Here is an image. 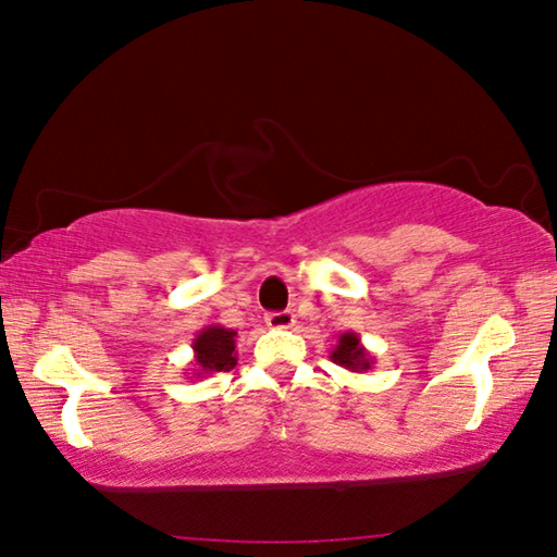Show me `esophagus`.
<instances>
[{"label": "esophagus", "instance_id": "1", "mask_svg": "<svg viewBox=\"0 0 557 557\" xmlns=\"http://www.w3.org/2000/svg\"><path fill=\"white\" fill-rule=\"evenodd\" d=\"M265 322L270 329H289L292 324H295V314L287 312V309L285 312H270L265 317Z\"/></svg>", "mask_w": 557, "mask_h": 557}]
</instances>
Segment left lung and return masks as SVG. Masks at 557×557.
Returning <instances> with one entry per match:
<instances>
[{"label": "left lung", "instance_id": "8db88e82", "mask_svg": "<svg viewBox=\"0 0 557 557\" xmlns=\"http://www.w3.org/2000/svg\"><path fill=\"white\" fill-rule=\"evenodd\" d=\"M329 358L342 369L351 371V373H366L375 363V356L371 351H366V346L361 344V336L356 332H344L338 334L336 346L332 348Z\"/></svg>", "mask_w": 557, "mask_h": 557}]
</instances>
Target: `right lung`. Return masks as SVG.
I'll return each instance as SVG.
<instances>
[{
    "label": "right lung",
    "instance_id": "add662e5",
    "mask_svg": "<svg viewBox=\"0 0 557 557\" xmlns=\"http://www.w3.org/2000/svg\"><path fill=\"white\" fill-rule=\"evenodd\" d=\"M235 329H225L221 324L203 326L194 338V369L191 379H206V375L231 371L238 363V354H235Z\"/></svg>",
    "mask_w": 557,
    "mask_h": 557
}]
</instances>
